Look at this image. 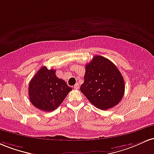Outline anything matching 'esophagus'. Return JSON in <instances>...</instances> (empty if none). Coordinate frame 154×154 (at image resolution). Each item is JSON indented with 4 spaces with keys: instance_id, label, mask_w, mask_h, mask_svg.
Here are the masks:
<instances>
[{
    "instance_id": "esophagus-1",
    "label": "esophagus",
    "mask_w": 154,
    "mask_h": 154,
    "mask_svg": "<svg viewBox=\"0 0 154 154\" xmlns=\"http://www.w3.org/2000/svg\"><path fill=\"white\" fill-rule=\"evenodd\" d=\"M73 88H74V89H79V84H76L75 86H73Z\"/></svg>"
}]
</instances>
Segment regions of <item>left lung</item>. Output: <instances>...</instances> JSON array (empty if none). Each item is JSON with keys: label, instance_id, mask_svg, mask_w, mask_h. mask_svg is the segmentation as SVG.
Here are the masks:
<instances>
[{"label": "left lung", "instance_id": "8db88e82", "mask_svg": "<svg viewBox=\"0 0 154 154\" xmlns=\"http://www.w3.org/2000/svg\"><path fill=\"white\" fill-rule=\"evenodd\" d=\"M81 91L92 105L108 110L118 105L124 96V81L117 67L109 60L96 55L85 66Z\"/></svg>", "mask_w": 154, "mask_h": 154}]
</instances>
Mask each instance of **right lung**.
Returning a JSON list of instances; mask_svg holds the SVG:
<instances>
[{
	"label": "right lung",
	"mask_w": 154,
	"mask_h": 154,
	"mask_svg": "<svg viewBox=\"0 0 154 154\" xmlns=\"http://www.w3.org/2000/svg\"><path fill=\"white\" fill-rule=\"evenodd\" d=\"M54 69L42 67L29 84V98L35 108L44 111L57 108L72 90L63 79H58Z\"/></svg>",
	"instance_id": "add662e5"
}]
</instances>
